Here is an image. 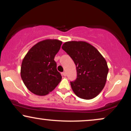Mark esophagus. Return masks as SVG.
Returning <instances> with one entry per match:
<instances>
[{"instance_id": "obj_1", "label": "esophagus", "mask_w": 131, "mask_h": 131, "mask_svg": "<svg viewBox=\"0 0 131 131\" xmlns=\"http://www.w3.org/2000/svg\"><path fill=\"white\" fill-rule=\"evenodd\" d=\"M62 74H63V76H67V73H66V72H63L62 73Z\"/></svg>"}]
</instances>
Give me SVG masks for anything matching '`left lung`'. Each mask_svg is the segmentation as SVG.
<instances>
[{"label":"left lung","mask_w":131,"mask_h":131,"mask_svg":"<svg viewBox=\"0 0 131 131\" xmlns=\"http://www.w3.org/2000/svg\"><path fill=\"white\" fill-rule=\"evenodd\" d=\"M76 66L77 78L70 82L78 97L90 100L104 88L108 73L107 63L98 50L84 41L66 42L62 46Z\"/></svg>","instance_id":"1"}]
</instances>
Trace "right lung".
<instances>
[{
  "label": "right lung",
  "instance_id": "add662e5",
  "mask_svg": "<svg viewBox=\"0 0 131 131\" xmlns=\"http://www.w3.org/2000/svg\"><path fill=\"white\" fill-rule=\"evenodd\" d=\"M62 42L46 39L31 48L23 60L21 77L28 89L37 95H46L61 80L54 60Z\"/></svg>",
  "mask_w": 131,
  "mask_h": 131
}]
</instances>
